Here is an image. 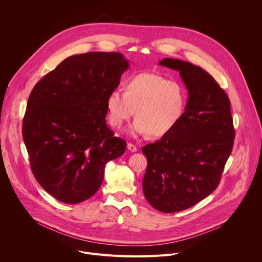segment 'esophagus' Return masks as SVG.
I'll return each mask as SVG.
<instances>
[{"instance_id":"1","label":"esophagus","mask_w":262,"mask_h":262,"mask_svg":"<svg viewBox=\"0 0 262 262\" xmlns=\"http://www.w3.org/2000/svg\"><path fill=\"white\" fill-rule=\"evenodd\" d=\"M127 148H128V150H129V151H132V152H136V151L138 150L137 146H136V145H134L133 143H128V144H127Z\"/></svg>"}]
</instances>
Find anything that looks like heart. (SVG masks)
Instances as JSON below:
<instances>
[{
  "label": "heart",
  "mask_w": 262,
  "mask_h": 262,
  "mask_svg": "<svg viewBox=\"0 0 262 262\" xmlns=\"http://www.w3.org/2000/svg\"><path fill=\"white\" fill-rule=\"evenodd\" d=\"M186 104V92L177 81L161 74L143 72L124 83V92L113 90L106 98L110 123L120 127L135 113L132 126L135 136L163 137L180 121Z\"/></svg>",
  "instance_id": "1"
}]
</instances>
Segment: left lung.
<instances>
[{"label":"left lung","instance_id":"8db88e82","mask_svg":"<svg viewBox=\"0 0 262 262\" xmlns=\"http://www.w3.org/2000/svg\"><path fill=\"white\" fill-rule=\"evenodd\" d=\"M160 65L179 71L189 99L178 124L142 148L147 159L143 192L152 207L172 213L194 206L217 188L235 130L229 97L207 71L171 58Z\"/></svg>","mask_w":262,"mask_h":262}]
</instances>
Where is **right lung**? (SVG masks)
I'll return each mask as SVG.
<instances>
[{"mask_svg":"<svg viewBox=\"0 0 262 262\" xmlns=\"http://www.w3.org/2000/svg\"><path fill=\"white\" fill-rule=\"evenodd\" d=\"M129 67L120 53L91 52L63 60L37 83L28 99L23 138L32 172L60 202L92 197L105 164L126 142L106 123V98Z\"/></svg>","mask_w":262,"mask_h":262,"instance_id":"obj_1","label":"right lung"}]
</instances>
